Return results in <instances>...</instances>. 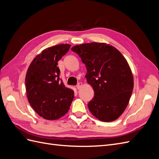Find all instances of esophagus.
<instances>
[{
	"mask_svg": "<svg viewBox=\"0 0 159 159\" xmlns=\"http://www.w3.org/2000/svg\"><path fill=\"white\" fill-rule=\"evenodd\" d=\"M82 85H83V84L81 82H80L78 84V85H76V88L78 89H80L81 88V87H82Z\"/></svg>",
	"mask_w": 159,
	"mask_h": 159,
	"instance_id": "esophagus-1",
	"label": "esophagus"
}]
</instances>
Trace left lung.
I'll return each instance as SVG.
<instances>
[{"label": "left lung", "mask_w": 159, "mask_h": 159, "mask_svg": "<svg viewBox=\"0 0 159 159\" xmlns=\"http://www.w3.org/2000/svg\"><path fill=\"white\" fill-rule=\"evenodd\" d=\"M71 50L85 64V78L94 90L88 103L90 112L102 121L117 119L125 110L133 89V76L127 61L106 43H85L73 46Z\"/></svg>", "instance_id": "left-lung-1"}]
</instances>
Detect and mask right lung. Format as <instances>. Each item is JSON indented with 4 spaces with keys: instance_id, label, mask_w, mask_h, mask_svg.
Instances as JSON below:
<instances>
[{
    "instance_id": "1",
    "label": "right lung",
    "mask_w": 159,
    "mask_h": 159,
    "mask_svg": "<svg viewBox=\"0 0 159 159\" xmlns=\"http://www.w3.org/2000/svg\"><path fill=\"white\" fill-rule=\"evenodd\" d=\"M70 46L61 44L46 48L34 58L26 72L28 102L40 117L47 120L63 117L74 98V91L60 80V71L57 66Z\"/></svg>"
}]
</instances>
